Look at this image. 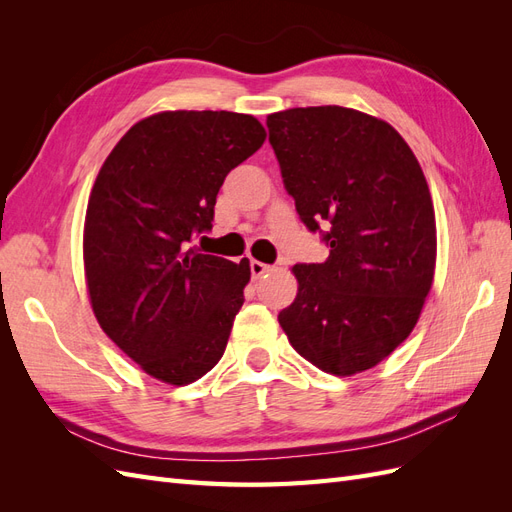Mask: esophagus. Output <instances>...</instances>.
<instances>
[{
    "instance_id": "obj_1",
    "label": "esophagus",
    "mask_w": 512,
    "mask_h": 512,
    "mask_svg": "<svg viewBox=\"0 0 512 512\" xmlns=\"http://www.w3.org/2000/svg\"><path fill=\"white\" fill-rule=\"evenodd\" d=\"M250 271H252L254 280H258V277L267 275V273L271 271V265H265V262H260V260H252V262H250Z\"/></svg>"
}]
</instances>
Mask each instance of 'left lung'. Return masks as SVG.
Returning <instances> with one entry per match:
<instances>
[{
  "instance_id": "8db88e82",
  "label": "left lung",
  "mask_w": 512,
  "mask_h": 512,
  "mask_svg": "<svg viewBox=\"0 0 512 512\" xmlns=\"http://www.w3.org/2000/svg\"><path fill=\"white\" fill-rule=\"evenodd\" d=\"M286 192L329 258L294 265L280 320L292 348L333 376L378 365L412 333L436 267L421 164L389 123L344 106L267 117Z\"/></svg>"
}]
</instances>
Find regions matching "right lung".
<instances>
[{
	"label": "right lung",
	"mask_w": 512,
	"mask_h": 512,
	"mask_svg": "<svg viewBox=\"0 0 512 512\" xmlns=\"http://www.w3.org/2000/svg\"><path fill=\"white\" fill-rule=\"evenodd\" d=\"M252 115L166 111L138 121L91 190L83 258L102 331L168 384L211 371L250 282V260L198 254L226 175L265 143Z\"/></svg>",
	"instance_id": "add662e5"
}]
</instances>
